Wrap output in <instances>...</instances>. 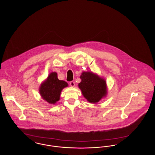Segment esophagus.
<instances>
[{"label":"esophagus","instance_id":"obj_1","mask_svg":"<svg viewBox=\"0 0 155 155\" xmlns=\"http://www.w3.org/2000/svg\"><path fill=\"white\" fill-rule=\"evenodd\" d=\"M70 85L71 87H75V82H74V81H71L70 82Z\"/></svg>","mask_w":155,"mask_h":155}]
</instances>
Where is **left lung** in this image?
Instances as JSON below:
<instances>
[{
	"label": "left lung",
	"mask_w": 155,
	"mask_h": 155,
	"mask_svg": "<svg viewBox=\"0 0 155 155\" xmlns=\"http://www.w3.org/2000/svg\"><path fill=\"white\" fill-rule=\"evenodd\" d=\"M78 87L82 95L89 103L96 104L107 94L106 81L97 74L83 71L80 76Z\"/></svg>",
	"instance_id": "left-lung-1"
}]
</instances>
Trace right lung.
<instances>
[{
    "mask_svg": "<svg viewBox=\"0 0 155 155\" xmlns=\"http://www.w3.org/2000/svg\"><path fill=\"white\" fill-rule=\"evenodd\" d=\"M68 86L66 81L60 80L56 72L51 73L43 81L39 89L42 98L49 104H54L59 101L61 91Z\"/></svg>",
    "mask_w": 155,
    "mask_h": 155,
    "instance_id": "obj_1",
    "label": "right lung"
}]
</instances>
